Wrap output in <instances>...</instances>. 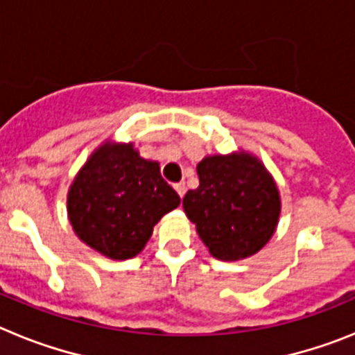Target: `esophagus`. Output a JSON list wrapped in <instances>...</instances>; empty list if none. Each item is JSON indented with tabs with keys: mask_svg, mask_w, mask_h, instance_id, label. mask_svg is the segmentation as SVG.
Returning a JSON list of instances; mask_svg holds the SVG:
<instances>
[{
	"mask_svg": "<svg viewBox=\"0 0 355 355\" xmlns=\"http://www.w3.org/2000/svg\"><path fill=\"white\" fill-rule=\"evenodd\" d=\"M174 188H175V192L180 193L181 199H183L184 192H187V187H184V183H175V184H174Z\"/></svg>",
	"mask_w": 355,
	"mask_h": 355,
	"instance_id": "esophagus-1",
	"label": "esophagus"
}]
</instances>
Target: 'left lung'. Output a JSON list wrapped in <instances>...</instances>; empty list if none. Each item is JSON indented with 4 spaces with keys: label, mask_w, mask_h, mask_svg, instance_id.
I'll list each match as a JSON object with an SVG mask.
<instances>
[{
    "label": "left lung",
    "mask_w": 355,
    "mask_h": 355,
    "mask_svg": "<svg viewBox=\"0 0 355 355\" xmlns=\"http://www.w3.org/2000/svg\"><path fill=\"white\" fill-rule=\"evenodd\" d=\"M199 187L183 209L213 258L240 261L270 241L281 215L277 183L261 159L247 150L209 155L197 163Z\"/></svg>",
    "instance_id": "1"
}]
</instances>
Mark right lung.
I'll use <instances>...</instances> for the list:
<instances>
[{
    "label": "right lung",
    "mask_w": 355,
    "mask_h": 355,
    "mask_svg": "<svg viewBox=\"0 0 355 355\" xmlns=\"http://www.w3.org/2000/svg\"><path fill=\"white\" fill-rule=\"evenodd\" d=\"M174 188L133 142L105 140L94 149L67 192V216L83 243L105 258L140 254L163 215L180 206Z\"/></svg>",
    "instance_id": "1"
}]
</instances>
